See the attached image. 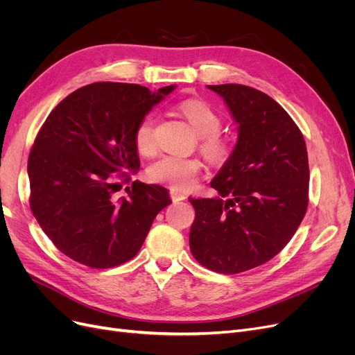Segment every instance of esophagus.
<instances>
[{
	"label": "esophagus",
	"instance_id": "1",
	"mask_svg": "<svg viewBox=\"0 0 355 355\" xmlns=\"http://www.w3.org/2000/svg\"><path fill=\"white\" fill-rule=\"evenodd\" d=\"M170 198H171V201H173V202H178V201L185 200V196L182 194V192L176 191V189H170Z\"/></svg>",
	"mask_w": 355,
	"mask_h": 355
}]
</instances>
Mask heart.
I'll use <instances>...</instances> for the list:
<instances>
[{
  "label": "heart",
  "instance_id": "obj_1",
  "mask_svg": "<svg viewBox=\"0 0 355 355\" xmlns=\"http://www.w3.org/2000/svg\"><path fill=\"white\" fill-rule=\"evenodd\" d=\"M178 111L200 135L202 157L211 164L227 163L234 153V141L231 136L219 132L222 127L220 112L209 102L200 99L180 102ZM155 124L157 116L148 114L136 125L135 145L142 155H151L155 151ZM200 170L201 163L197 158L164 155L148 167L146 176L157 184L188 189L196 184Z\"/></svg>",
  "mask_w": 355,
  "mask_h": 355
}]
</instances>
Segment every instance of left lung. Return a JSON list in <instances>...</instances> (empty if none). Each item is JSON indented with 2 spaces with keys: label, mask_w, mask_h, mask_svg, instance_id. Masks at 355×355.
<instances>
[{
  "label": "left lung",
  "mask_w": 355,
  "mask_h": 355,
  "mask_svg": "<svg viewBox=\"0 0 355 355\" xmlns=\"http://www.w3.org/2000/svg\"><path fill=\"white\" fill-rule=\"evenodd\" d=\"M239 124V142L211 180L216 198L196 209L191 253L207 270L239 274L263 265L292 240L308 207L309 167L302 132L282 105L243 84L207 85Z\"/></svg>",
  "instance_id": "left-lung-1"
}]
</instances>
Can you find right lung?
I'll return each mask as SVG.
<instances>
[{
    "label": "right lung",
    "mask_w": 355,
    "mask_h": 355,
    "mask_svg": "<svg viewBox=\"0 0 355 355\" xmlns=\"http://www.w3.org/2000/svg\"><path fill=\"white\" fill-rule=\"evenodd\" d=\"M175 85L151 93L127 83H93L67 96L41 125L28 158L29 206L58 249L106 270L133 259L158 214L171 202L159 185L135 180L139 121Z\"/></svg>",
    "instance_id": "right-lung-1"
}]
</instances>
